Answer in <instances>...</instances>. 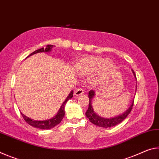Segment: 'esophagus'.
<instances>
[{
    "label": "esophagus",
    "instance_id": "obj_1",
    "mask_svg": "<svg viewBox=\"0 0 159 159\" xmlns=\"http://www.w3.org/2000/svg\"><path fill=\"white\" fill-rule=\"evenodd\" d=\"M84 93V89H81V88H80V89H78L75 91L74 94H75V97H79V96L83 94Z\"/></svg>",
    "mask_w": 159,
    "mask_h": 159
}]
</instances>
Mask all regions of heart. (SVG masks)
I'll return each instance as SVG.
<instances>
[{
  "instance_id": "obj_1",
  "label": "heart",
  "mask_w": 159,
  "mask_h": 159,
  "mask_svg": "<svg viewBox=\"0 0 159 159\" xmlns=\"http://www.w3.org/2000/svg\"><path fill=\"white\" fill-rule=\"evenodd\" d=\"M115 63L110 58L104 59L101 56H82L77 58L75 63V69L78 74L82 76L92 75L91 83L98 85L105 82L115 70Z\"/></svg>"
}]
</instances>
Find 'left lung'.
<instances>
[{
  "label": "left lung",
  "mask_w": 159,
  "mask_h": 159,
  "mask_svg": "<svg viewBox=\"0 0 159 159\" xmlns=\"http://www.w3.org/2000/svg\"><path fill=\"white\" fill-rule=\"evenodd\" d=\"M132 73H133L134 76L136 79V75H135L134 72L132 70ZM95 96V92L93 90H91L89 92V108H88L87 112H86L85 115L87 117V118L89 120L91 123L94 124L95 125H97L98 127H103V128H108V127H111L113 126H116L117 125L120 123L123 122L126 117L129 115L130 113L133 106L134 100L132 101L131 105L127 109V110L124 112L123 113L120 114L119 116H117L115 117H112V118H103V117L98 116L97 113H95L94 111L92 108V100L93 99V97Z\"/></svg>",
  "instance_id": "obj_1"
}]
</instances>
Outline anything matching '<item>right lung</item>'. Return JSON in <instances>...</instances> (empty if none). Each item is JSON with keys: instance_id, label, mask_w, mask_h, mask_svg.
<instances>
[{"instance_id": "add662e5", "label": "right lung", "mask_w": 159, "mask_h": 159, "mask_svg": "<svg viewBox=\"0 0 159 159\" xmlns=\"http://www.w3.org/2000/svg\"><path fill=\"white\" fill-rule=\"evenodd\" d=\"M53 47V45H47L45 49H43V48L38 49V50L34 51L33 53H31L29 56H32L34 54H36L38 53H43V52H46V53H47V52H50ZM72 96H73V91L70 92V94L67 96V97L66 98V100L64 101L63 103H62V106H61V108H60L59 111L58 113H57L56 115L51 119L45 120H33L32 118H28L27 116L24 115L22 113H21V115H22L25 120L27 122L29 125H30L31 126L36 127V128L42 129H49L51 128H53V127L56 126L57 125H58L60 123H61L62 118H64L65 106H66V103H67V101L69 99H70V98H72Z\"/></svg>"}]
</instances>
